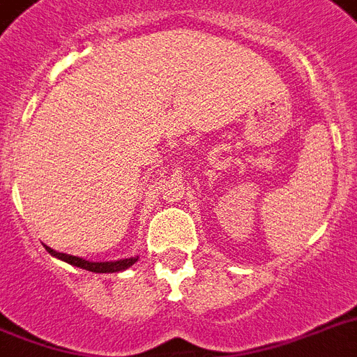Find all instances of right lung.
I'll use <instances>...</instances> for the list:
<instances>
[{
	"instance_id": "add662e5",
	"label": "right lung",
	"mask_w": 357,
	"mask_h": 357,
	"mask_svg": "<svg viewBox=\"0 0 357 357\" xmlns=\"http://www.w3.org/2000/svg\"><path fill=\"white\" fill-rule=\"evenodd\" d=\"M46 250L52 255H55L57 259H63L66 263L74 266H79V268H85V271L91 272H102V274H107V272H122L126 268L133 265L135 261L139 259V255H135V257H128V259H119V261H86L81 259L77 255H70V254H63V252H55L53 248L46 246Z\"/></svg>"
}]
</instances>
